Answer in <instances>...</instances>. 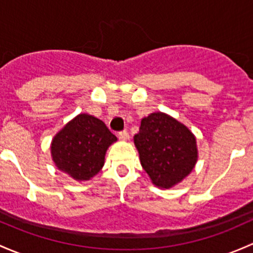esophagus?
I'll return each mask as SVG.
<instances>
[{
  "label": "esophagus",
  "instance_id": "esophagus-1",
  "mask_svg": "<svg viewBox=\"0 0 253 253\" xmlns=\"http://www.w3.org/2000/svg\"><path fill=\"white\" fill-rule=\"evenodd\" d=\"M119 138L121 140H127L129 138V134H128V132L127 131H121L119 133Z\"/></svg>",
  "mask_w": 253,
  "mask_h": 253
}]
</instances>
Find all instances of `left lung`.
<instances>
[{"instance_id": "1", "label": "left lung", "mask_w": 253, "mask_h": 253, "mask_svg": "<svg viewBox=\"0 0 253 253\" xmlns=\"http://www.w3.org/2000/svg\"><path fill=\"white\" fill-rule=\"evenodd\" d=\"M133 139L143 169L159 188L169 189L182 182L198 161L195 135L165 113L143 119Z\"/></svg>"}]
</instances>
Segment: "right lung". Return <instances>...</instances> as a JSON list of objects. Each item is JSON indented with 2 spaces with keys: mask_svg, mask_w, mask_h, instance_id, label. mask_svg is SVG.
<instances>
[{
  "mask_svg": "<svg viewBox=\"0 0 253 253\" xmlns=\"http://www.w3.org/2000/svg\"><path fill=\"white\" fill-rule=\"evenodd\" d=\"M116 140L102 120L80 114L54 135L50 153L60 171L82 182L102 169L106 150Z\"/></svg>",
  "mask_w": 253,
  "mask_h": 253,
  "instance_id": "right-lung-1",
  "label": "right lung"
}]
</instances>
